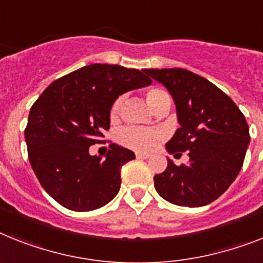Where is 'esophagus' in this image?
I'll use <instances>...</instances> for the list:
<instances>
[{"label": "esophagus", "mask_w": 263, "mask_h": 263, "mask_svg": "<svg viewBox=\"0 0 263 263\" xmlns=\"http://www.w3.org/2000/svg\"><path fill=\"white\" fill-rule=\"evenodd\" d=\"M136 157L140 158V160H146V158L151 157V155H149V153H141V152H137Z\"/></svg>", "instance_id": "34e87169"}]
</instances>
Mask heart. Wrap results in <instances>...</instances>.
Returning <instances> with one entry per match:
<instances>
[{"mask_svg": "<svg viewBox=\"0 0 263 263\" xmlns=\"http://www.w3.org/2000/svg\"><path fill=\"white\" fill-rule=\"evenodd\" d=\"M168 97L165 91L161 88H151L146 92V101L152 108H155L164 98ZM123 98H117L111 106L110 114L112 118L118 116L121 106H122ZM161 138V133L156 129H145V127L127 126L119 133V142L126 147L134 149V151H149L157 144V141Z\"/></svg>", "mask_w": 263, "mask_h": 263, "instance_id": "obj_1", "label": "heart"}]
</instances>
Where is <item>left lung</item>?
Instances as JSON below:
<instances>
[{
    "label": "left lung",
    "instance_id": "obj_1",
    "mask_svg": "<svg viewBox=\"0 0 263 263\" xmlns=\"http://www.w3.org/2000/svg\"><path fill=\"white\" fill-rule=\"evenodd\" d=\"M144 72L172 95L180 127L165 145L172 155L188 152L190 162L168 166L155 176V188L166 201L201 207L216 200L243 165L250 142L246 118L229 95L200 75L183 68Z\"/></svg>",
    "mask_w": 263,
    "mask_h": 263
}]
</instances>
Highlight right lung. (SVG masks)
Segmentation results:
<instances>
[{
  "instance_id": "obj_1",
  "label": "right lung",
  "mask_w": 263,
  "mask_h": 263,
  "mask_svg": "<svg viewBox=\"0 0 263 263\" xmlns=\"http://www.w3.org/2000/svg\"><path fill=\"white\" fill-rule=\"evenodd\" d=\"M151 83L142 71L97 63L52 82L34 102L25 129L28 157L41 186L59 204L86 212L116 197L121 168L136 155L117 144H110L106 158L88 149L110 127L117 98Z\"/></svg>"
}]
</instances>
